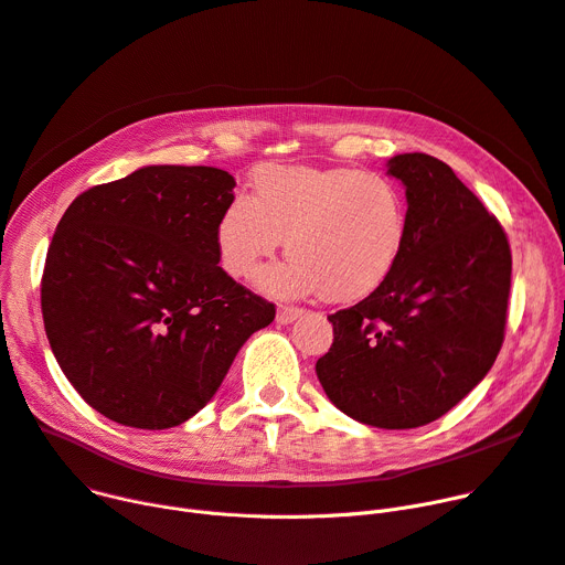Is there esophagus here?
<instances>
[{"label":"esophagus","instance_id":"obj_1","mask_svg":"<svg viewBox=\"0 0 565 565\" xmlns=\"http://www.w3.org/2000/svg\"><path fill=\"white\" fill-rule=\"evenodd\" d=\"M299 316H302V309L279 307V311H277V322H279V324H290V322H295Z\"/></svg>","mask_w":565,"mask_h":565}]
</instances>
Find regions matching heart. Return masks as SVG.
<instances>
[{
    "label": "heart",
    "instance_id": "obj_1",
    "mask_svg": "<svg viewBox=\"0 0 565 565\" xmlns=\"http://www.w3.org/2000/svg\"><path fill=\"white\" fill-rule=\"evenodd\" d=\"M408 236L399 185L352 168L260 166L252 200L236 195L215 224L222 270L247 277L286 238L288 258L263 268L256 286L279 299L320 295L356 302L395 270Z\"/></svg>",
    "mask_w": 565,
    "mask_h": 565
}]
</instances>
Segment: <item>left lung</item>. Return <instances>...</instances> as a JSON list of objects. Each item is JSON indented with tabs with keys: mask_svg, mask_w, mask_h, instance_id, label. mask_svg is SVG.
<instances>
[{
	"mask_svg": "<svg viewBox=\"0 0 565 565\" xmlns=\"http://www.w3.org/2000/svg\"><path fill=\"white\" fill-rule=\"evenodd\" d=\"M408 236L391 277L329 316L316 374L345 416L380 429L423 427L457 406L498 359L511 288L500 222L447 163L397 154Z\"/></svg>",
	"mask_w": 565,
	"mask_h": 565,
	"instance_id": "obj_1",
	"label": "left lung"
}]
</instances>
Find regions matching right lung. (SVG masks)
<instances>
[{"instance_id":"right-lung-1","label":"right lung","mask_w":565,"mask_h":565,"mask_svg":"<svg viewBox=\"0 0 565 565\" xmlns=\"http://www.w3.org/2000/svg\"><path fill=\"white\" fill-rule=\"evenodd\" d=\"M234 177L145 166L63 213L41 305L50 348L95 411L136 429L193 418L275 307L217 263L215 224Z\"/></svg>"}]
</instances>
